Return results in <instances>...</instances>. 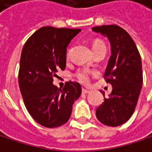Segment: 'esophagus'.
Here are the masks:
<instances>
[{
  "label": "esophagus",
  "instance_id": "esophagus-1",
  "mask_svg": "<svg viewBox=\"0 0 152 152\" xmlns=\"http://www.w3.org/2000/svg\"><path fill=\"white\" fill-rule=\"evenodd\" d=\"M90 92V91H88V90H86V89H82V93L83 94H88Z\"/></svg>",
  "mask_w": 152,
  "mask_h": 152
}]
</instances>
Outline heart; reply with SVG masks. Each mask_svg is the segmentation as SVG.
Masks as SVG:
<instances>
[{"instance_id":"heart-1","label":"heart","mask_w":152,"mask_h":152,"mask_svg":"<svg viewBox=\"0 0 152 152\" xmlns=\"http://www.w3.org/2000/svg\"><path fill=\"white\" fill-rule=\"evenodd\" d=\"M102 43H103V42L101 41V40H95L93 42L92 48H94V47H96L98 45H100V44H102ZM69 53H70V50H68V52H67L68 55H69ZM75 76H76L77 80L80 83H82V84H88V83L90 82V79H91L90 78V72L87 70H80L79 72H76Z\"/></svg>"}]
</instances>
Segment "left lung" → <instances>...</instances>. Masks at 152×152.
<instances>
[{
    "label": "left lung",
    "instance_id": "1",
    "mask_svg": "<svg viewBox=\"0 0 152 152\" xmlns=\"http://www.w3.org/2000/svg\"><path fill=\"white\" fill-rule=\"evenodd\" d=\"M92 31L106 36L111 47L104 79L112 91L97 108L96 117L104 125L117 127L132 117L139 100L143 82L140 55L131 35L120 26H97Z\"/></svg>",
    "mask_w": 152,
    "mask_h": 152
}]
</instances>
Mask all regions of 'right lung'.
I'll return each instance as SVG.
<instances>
[{
	"mask_svg": "<svg viewBox=\"0 0 152 152\" xmlns=\"http://www.w3.org/2000/svg\"><path fill=\"white\" fill-rule=\"evenodd\" d=\"M80 29L46 26L36 31L21 50L19 86L31 116L46 128L69 121L72 104L81 94L78 82L68 81L63 89L52 84L53 77L66 67V51Z\"/></svg>",
	"mask_w": 152,
	"mask_h": 152,
	"instance_id": "right-lung-1",
	"label": "right lung"
}]
</instances>
